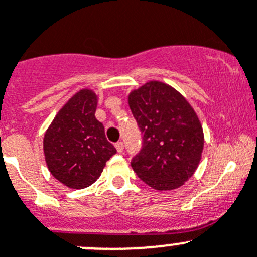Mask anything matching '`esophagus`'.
Masks as SVG:
<instances>
[{
  "label": "esophagus",
  "instance_id": "obj_1",
  "mask_svg": "<svg viewBox=\"0 0 257 257\" xmlns=\"http://www.w3.org/2000/svg\"><path fill=\"white\" fill-rule=\"evenodd\" d=\"M115 148H116L117 153H123V151H124L123 142H116V143H115Z\"/></svg>",
  "mask_w": 257,
  "mask_h": 257
}]
</instances>
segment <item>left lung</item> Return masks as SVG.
I'll list each match as a JSON object with an SVG mask.
<instances>
[{"mask_svg":"<svg viewBox=\"0 0 257 257\" xmlns=\"http://www.w3.org/2000/svg\"><path fill=\"white\" fill-rule=\"evenodd\" d=\"M128 104L143 133L142 150L132 160L136 174L158 191L183 186L204 148L195 110L176 88L156 80L131 91Z\"/></svg>","mask_w":257,"mask_h":257,"instance_id":"1","label":"left lung"}]
</instances>
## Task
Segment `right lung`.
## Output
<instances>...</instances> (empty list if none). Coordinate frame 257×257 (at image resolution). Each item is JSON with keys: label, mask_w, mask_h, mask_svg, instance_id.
<instances>
[{"label": "right lung", "mask_w": 257, "mask_h": 257, "mask_svg": "<svg viewBox=\"0 0 257 257\" xmlns=\"http://www.w3.org/2000/svg\"><path fill=\"white\" fill-rule=\"evenodd\" d=\"M97 95L82 88L61 107L43 140L50 174L69 189H85L99 179L106 161L116 153L95 116Z\"/></svg>", "instance_id": "right-lung-1"}]
</instances>
